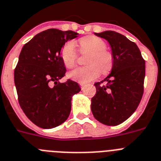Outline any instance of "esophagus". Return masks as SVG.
<instances>
[{
    "label": "esophagus",
    "instance_id": "esophagus-1",
    "mask_svg": "<svg viewBox=\"0 0 161 161\" xmlns=\"http://www.w3.org/2000/svg\"><path fill=\"white\" fill-rule=\"evenodd\" d=\"M79 85H80L81 89H82V90H83L84 87L86 86V84H85V83H82V82H80V83H79Z\"/></svg>",
    "mask_w": 161,
    "mask_h": 161
}]
</instances>
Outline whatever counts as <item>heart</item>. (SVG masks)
I'll return each mask as SVG.
<instances>
[{
    "instance_id": "1",
    "label": "heart",
    "mask_w": 161,
    "mask_h": 161,
    "mask_svg": "<svg viewBox=\"0 0 161 161\" xmlns=\"http://www.w3.org/2000/svg\"><path fill=\"white\" fill-rule=\"evenodd\" d=\"M82 53H90L86 58V66L78 68L70 72L69 76L79 82H88L97 79L100 73L106 75L111 70L114 64L112 53L107 49V44L100 37L96 36H86L79 40ZM61 58L68 69L76 66L78 53L74 41H68L61 50Z\"/></svg>"
}]
</instances>
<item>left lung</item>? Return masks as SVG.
Listing matches in <instances>:
<instances>
[{
    "label": "left lung",
    "mask_w": 161,
    "mask_h": 161,
    "mask_svg": "<svg viewBox=\"0 0 161 161\" xmlns=\"http://www.w3.org/2000/svg\"><path fill=\"white\" fill-rule=\"evenodd\" d=\"M95 34L109 42L114 64L108 77L95 83L96 94L91 98V111L102 124L119 125L132 115L141 100L145 60L136 44L123 34L111 30Z\"/></svg>",
    "instance_id": "left-lung-1"
}]
</instances>
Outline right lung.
Masks as SVG:
<instances>
[{
    "label": "right lung",
    "instance_id": "right-lung-1",
    "mask_svg": "<svg viewBox=\"0 0 161 161\" xmlns=\"http://www.w3.org/2000/svg\"><path fill=\"white\" fill-rule=\"evenodd\" d=\"M78 34L71 30H45L25 43L20 53L14 70L18 102L30 121L42 128L64 123L71 110L72 95L81 91L75 81L58 82L66 71L61 50Z\"/></svg>",
    "mask_w": 161,
    "mask_h": 161
}]
</instances>
